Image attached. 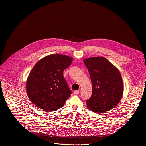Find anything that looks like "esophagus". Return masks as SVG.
Instances as JSON below:
<instances>
[{
    "label": "esophagus",
    "instance_id": "obj_1",
    "mask_svg": "<svg viewBox=\"0 0 146 146\" xmlns=\"http://www.w3.org/2000/svg\"><path fill=\"white\" fill-rule=\"evenodd\" d=\"M74 94L75 95H78L79 94V91L78 90H75L74 91Z\"/></svg>",
    "mask_w": 146,
    "mask_h": 146
}]
</instances>
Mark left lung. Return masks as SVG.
<instances>
[{
    "label": "left lung",
    "instance_id": "obj_1",
    "mask_svg": "<svg viewBox=\"0 0 146 146\" xmlns=\"http://www.w3.org/2000/svg\"><path fill=\"white\" fill-rule=\"evenodd\" d=\"M92 84V92L87 107L96 113L110 111L117 106L123 94V83L119 70L103 57L84 60Z\"/></svg>",
    "mask_w": 146,
    "mask_h": 146
}]
</instances>
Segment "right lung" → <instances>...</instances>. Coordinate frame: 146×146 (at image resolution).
<instances>
[{"label": "right lung", "instance_id": "add662e5", "mask_svg": "<svg viewBox=\"0 0 146 146\" xmlns=\"http://www.w3.org/2000/svg\"><path fill=\"white\" fill-rule=\"evenodd\" d=\"M72 61L68 56L50 55L35 64L27 80L26 90L37 107L46 111L62 107L72 94L63 73Z\"/></svg>", "mask_w": 146, "mask_h": 146}]
</instances>
